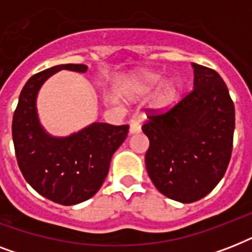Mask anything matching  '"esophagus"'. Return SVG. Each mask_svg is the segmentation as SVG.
<instances>
[{"mask_svg": "<svg viewBox=\"0 0 252 252\" xmlns=\"http://www.w3.org/2000/svg\"><path fill=\"white\" fill-rule=\"evenodd\" d=\"M140 130H141V126H140V124H138L137 122L130 123V126H129V133L130 134L138 133Z\"/></svg>", "mask_w": 252, "mask_h": 252, "instance_id": "34e87169", "label": "esophagus"}]
</instances>
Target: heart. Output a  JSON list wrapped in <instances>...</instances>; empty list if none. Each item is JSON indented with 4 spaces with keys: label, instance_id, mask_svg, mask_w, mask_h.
Masks as SVG:
<instances>
[{
    "label": "heart",
    "instance_id": "obj_1",
    "mask_svg": "<svg viewBox=\"0 0 252 252\" xmlns=\"http://www.w3.org/2000/svg\"><path fill=\"white\" fill-rule=\"evenodd\" d=\"M165 80V74L159 72L141 70L132 77L128 94L132 99H140L152 94L158 87L160 89L149 102V110L156 114H163L175 106L179 98L180 84L175 78Z\"/></svg>",
    "mask_w": 252,
    "mask_h": 252
}]
</instances>
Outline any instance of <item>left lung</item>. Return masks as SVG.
<instances>
[{"instance_id":"8db88e82","label":"left lung","mask_w":252,"mask_h":252,"mask_svg":"<svg viewBox=\"0 0 252 252\" xmlns=\"http://www.w3.org/2000/svg\"><path fill=\"white\" fill-rule=\"evenodd\" d=\"M193 90L166 114L148 116L145 165L158 191L188 204L225 175L233 149L234 104L219 73L193 64Z\"/></svg>"}]
</instances>
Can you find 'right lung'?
Returning <instances> with one entry per match:
<instances>
[{
    "label": "right lung",
    "mask_w": 252,
    "mask_h": 252,
    "mask_svg": "<svg viewBox=\"0 0 252 252\" xmlns=\"http://www.w3.org/2000/svg\"><path fill=\"white\" fill-rule=\"evenodd\" d=\"M86 73L84 64H63L32 76L22 89L13 116V141L18 166L31 187L53 203L74 205L102 187L111 158L126 138L129 126L93 123L65 137L43 128L36 99L40 87L60 70Z\"/></svg>",
    "instance_id": "right-lung-1"
}]
</instances>
